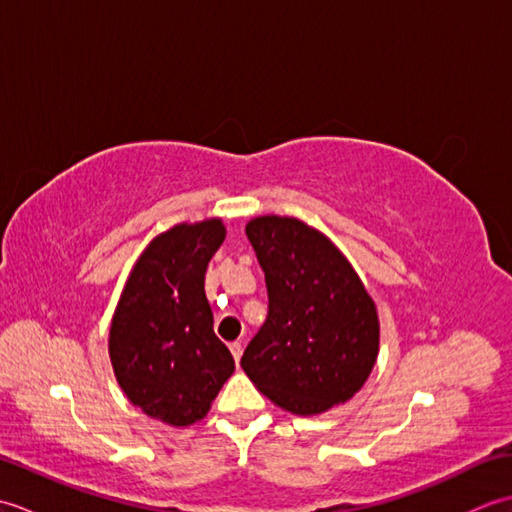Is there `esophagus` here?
Returning <instances> with one entry per match:
<instances>
[{
    "label": "esophagus",
    "mask_w": 512,
    "mask_h": 512,
    "mask_svg": "<svg viewBox=\"0 0 512 512\" xmlns=\"http://www.w3.org/2000/svg\"><path fill=\"white\" fill-rule=\"evenodd\" d=\"M231 347V354H233V358H235V363H239V358H242V352H244V347H242V343H231L228 345Z\"/></svg>",
    "instance_id": "obj_1"
}]
</instances>
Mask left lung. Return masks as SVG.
I'll use <instances>...</instances> for the list:
<instances>
[{"instance_id": "8db88e82", "label": "left lung", "mask_w": 512, "mask_h": 512, "mask_svg": "<svg viewBox=\"0 0 512 512\" xmlns=\"http://www.w3.org/2000/svg\"><path fill=\"white\" fill-rule=\"evenodd\" d=\"M264 270L268 314L242 356L264 396L297 416L350 400L378 356V314L363 281L323 233L295 217L246 224Z\"/></svg>"}]
</instances>
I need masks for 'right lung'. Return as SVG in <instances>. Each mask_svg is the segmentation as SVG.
Returning a JSON list of instances; mask_svg holds the SVG:
<instances>
[{"label":"right lung","instance_id":"obj_1","mask_svg":"<svg viewBox=\"0 0 512 512\" xmlns=\"http://www.w3.org/2000/svg\"><path fill=\"white\" fill-rule=\"evenodd\" d=\"M220 220L158 235L127 279L110 330L118 385L147 416L187 427L206 416L235 361L213 332L204 275L224 242Z\"/></svg>","mask_w":512,"mask_h":512}]
</instances>
